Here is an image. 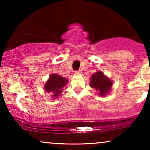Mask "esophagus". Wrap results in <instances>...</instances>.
Instances as JSON below:
<instances>
[{
    "label": "esophagus",
    "mask_w": 150,
    "mask_h": 150,
    "mask_svg": "<svg viewBox=\"0 0 150 150\" xmlns=\"http://www.w3.org/2000/svg\"><path fill=\"white\" fill-rule=\"evenodd\" d=\"M75 75H80L81 72L80 71H75Z\"/></svg>",
    "instance_id": "obj_1"
}]
</instances>
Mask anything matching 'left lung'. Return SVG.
I'll list each match as a JSON object with an SVG mask.
<instances>
[{
	"instance_id": "1",
	"label": "left lung",
	"mask_w": 150,
	"mask_h": 150,
	"mask_svg": "<svg viewBox=\"0 0 150 150\" xmlns=\"http://www.w3.org/2000/svg\"><path fill=\"white\" fill-rule=\"evenodd\" d=\"M89 86L97 92L98 95L105 97L111 90L113 81L105 75L103 72L97 71L90 77Z\"/></svg>"
}]
</instances>
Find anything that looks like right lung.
<instances>
[{
  "mask_svg": "<svg viewBox=\"0 0 150 150\" xmlns=\"http://www.w3.org/2000/svg\"><path fill=\"white\" fill-rule=\"evenodd\" d=\"M68 82L67 78L61 76L58 74H51L46 83L44 84V89L46 92L51 94V97L53 99H57L63 92V88Z\"/></svg>",
  "mask_w": 150,
  "mask_h": 150,
  "instance_id": "right-lung-1",
  "label": "right lung"
}]
</instances>
